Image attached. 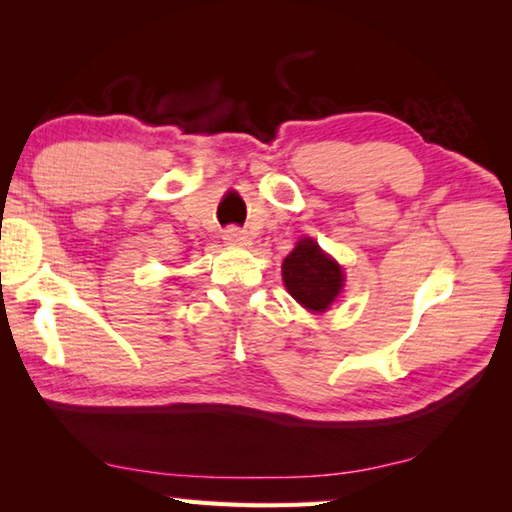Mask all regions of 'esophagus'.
Segmentation results:
<instances>
[{
  "label": "esophagus",
  "instance_id": "obj_1",
  "mask_svg": "<svg viewBox=\"0 0 512 512\" xmlns=\"http://www.w3.org/2000/svg\"><path fill=\"white\" fill-rule=\"evenodd\" d=\"M223 241H225V244H230V246H248L250 244L246 232L241 228H235V225L223 232Z\"/></svg>",
  "mask_w": 512,
  "mask_h": 512
}]
</instances>
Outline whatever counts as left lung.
<instances>
[{"instance_id": "obj_1", "label": "left lung", "mask_w": 512, "mask_h": 512, "mask_svg": "<svg viewBox=\"0 0 512 512\" xmlns=\"http://www.w3.org/2000/svg\"><path fill=\"white\" fill-rule=\"evenodd\" d=\"M284 287L302 307L323 314L343 291V268L314 239H300L282 262Z\"/></svg>"}]
</instances>
